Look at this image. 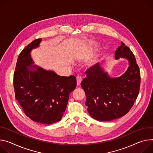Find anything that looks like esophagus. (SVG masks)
I'll return each mask as SVG.
<instances>
[{
	"label": "esophagus",
	"instance_id": "esophagus-1",
	"mask_svg": "<svg viewBox=\"0 0 153 153\" xmlns=\"http://www.w3.org/2000/svg\"><path fill=\"white\" fill-rule=\"evenodd\" d=\"M76 80H77V86H79L82 82V77L80 76H77L76 78Z\"/></svg>",
	"mask_w": 153,
	"mask_h": 153
}]
</instances>
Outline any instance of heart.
Wrapping results in <instances>:
<instances>
[{
    "instance_id": "b5f03b06",
    "label": "heart",
    "mask_w": 153,
    "mask_h": 153,
    "mask_svg": "<svg viewBox=\"0 0 153 153\" xmlns=\"http://www.w3.org/2000/svg\"><path fill=\"white\" fill-rule=\"evenodd\" d=\"M90 44L92 45L93 43L92 42H91ZM100 56H101V54H97V55H94V56H93V57L89 59L86 63L87 67H88V68L94 67L97 63L99 62Z\"/></svg>"
}]
</instances>
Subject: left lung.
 I'll use <instances>...</instances> for the list:
<instances>
[{"instance_id":"obj_1","label":"left lung","mask_w":153,"mask_h":153,"mask_svg":"<svg viewBox=\"0 0 153 153\" xmlns=\"http://www.w3.org/2000/svg\"><path fill=\"white\" fill-rule=\"evenodd\" d=\"M115 57L126 59L127 70L121 76L111 77L104 67L97 63L86 71L81 82L87 96L85 105L90 115L98 121H112L126 115L134 105L140 86V73L134 55L123 42Z\"/></svg>"}]
</instances>
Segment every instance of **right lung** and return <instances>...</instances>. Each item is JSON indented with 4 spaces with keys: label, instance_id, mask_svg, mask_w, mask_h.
<instances>
[{
    "label": "right lung",
    "instance_id": "obj_1",
    "mask_svg": "<svg viewBox=\"0 0 153 153\" xmlns=\"http://www.w3.org/2000/svg\"><path fill=\"white\" fill-rule=\"evenodd\" d=\"M41 41H33L20 53L13 84L16 100L25 115L35 122L51 124L62 119L69 94L76 87V79L34 65L31 52L39 48Z\"/></svg>",
    "mask_w": 153,
    "mask_h": 153
}]
</instances>
